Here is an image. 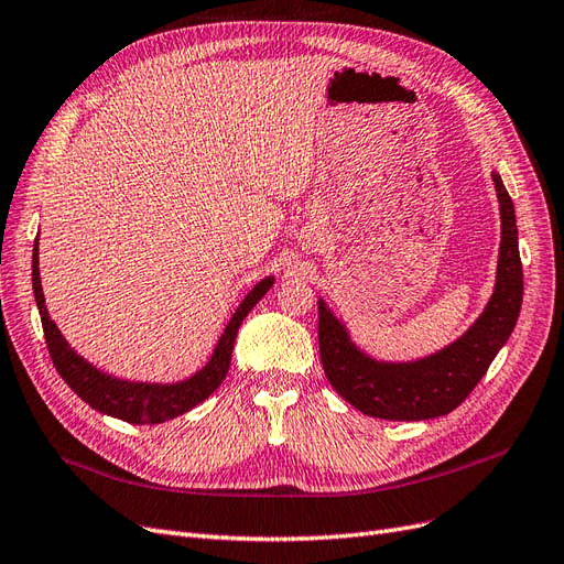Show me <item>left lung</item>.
<instances>
[{"label":"left lung","mask_w":564,"mask_h":564,"mask_svg":"<svg viewBox=\"0 0 564 564\" xmlns=\"http://www.w3.org/2000/svg\"><path fill=\"white\" fill-rule=\"evenodd\" d=\"M501 213V246L495 293L476 323L431 356L389 362L360 351L344 325L318 300V347L325 377L356 410L377 420L422 422L459 408L476 389L489 362L511 337L522 306V264L516 208L492 171Z\"/></svg>","instance_id":"8db88e82"}]
</instances>
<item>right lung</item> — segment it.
I'll use <instances>...</instances> for the list:
<instances>
[{
	"instance_id": "add662e5",
	"label": "right lung",
	"mask_w": 564,
	"mask_h": 564,
	"mask_svg": "<svg viewBox=\"0 0 564 564\" xmlns=\"http://www.w3.org/2000/svg\"><path fill=\"white\" fill-rule=\"evenodd\" d=\"M271 285H274V276H267L260 283H256V288L243 297L239 308H236V314L229 318L223 337L217 339V347L210 360L202 370L183 381H175V384H150V381H129L107 375L96 366H90L88 360H84L69 347L65 337L61 335L58 325L51 321L44 304L40 279V239H34L32 250V290L34 300H37L42 328L53 366H56L58 375L65 379V384L75 391L84 403L129 424H161L189 412L198 403H204L227 377L239 325L250 314V308L267 295V290Z\"/></svg>"
}]
</instances>
